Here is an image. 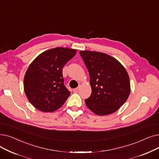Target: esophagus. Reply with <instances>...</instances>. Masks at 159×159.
<instances>
[{
    "label": "esophagus",
    "instance_id": "obj_1",
    "mask_svg": "<svg viewBox=\"0 0 159 159\" xmlns=\"http://www.w3.org/2000/svg\"><path fill=\"white\" fill-rule=\"evenodd\" d=\"M79 89H80V87H77V88H75V89H73V91H74V93H78Z\"/></svg>",
    "mask_w": 159,
    "mask_h": 159
}]
</instances>
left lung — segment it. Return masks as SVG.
Returning <instances> with one entry per match:
<instances>
[{"label":"left lung","mask_w":159,"mask_h":159,"mask_svg":"<svg viewBox=\"0 0 159 159\" xmlns=\"http://www.w3.org/2000/svg\"><path fill=\"white\" fill-rule=\"evenodd\" d=\"M80 56L90 75L92 93L87 107L96 115L116 112L126 102L131 92L129 75L117 59L104 53L84 50Z\"/></svg>","instance_id":"obj_1"}]
</instances>
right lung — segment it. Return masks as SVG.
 <instances>
[{
	"mask_svg": "<svg viewBox=\"0 0 159 159\" xmlns=\"http://www.w3.org/2000/svg\"><path fill=\"white\" fill-rule=\"evenodd\" d=\"M76 50L57 47L45 51L30 65L24 78L29 102L42 112H54L65 103L70 93L64 85L63 68Z\"/></svg>",
	"mask_w": 159,
	"mask_h": 159,
	"instance_id": "right-lung-1",
	"label": "right lung"
}]
</instances>
